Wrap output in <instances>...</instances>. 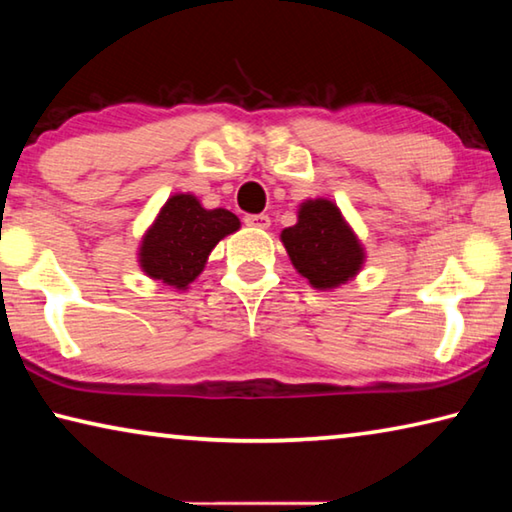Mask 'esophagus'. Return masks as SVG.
<instances>
[{"label": "esophagus", "instance_id": "esophagus-1", "mask_svg": "<svg viewBox=\"0 0 512 512\" xmlns=\"http://www.w3.org/2000/svg\"><path fill=\"white\" fill-rule=\"evenodd\" d=\"M246 225L250 228H257V230H268V225H271V219H268V214H248L244 219Z\"/></svg>", "mask_w": 512, "mask_h": 512}]
</instances>
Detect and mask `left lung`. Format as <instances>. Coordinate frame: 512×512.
I'll return each mask as SVG.
<instances>
[{
	"label": "left lung",
	"instance_id": "1",
	"mask_svg": "<svg viewBox=\"0 0 512 512\" xmlns=\"http://www.w3.org/2000/svg\"><path fill=\"white\" fill-rule=\"evenodd\" d=\"M280 241L296 271L318 291L339 289L366 264L357 232L329 198H309L298 207V221L284 228Z\"/></svg>",
	"mask_w": 512,
	"mask_h": 512
}]
</instances>
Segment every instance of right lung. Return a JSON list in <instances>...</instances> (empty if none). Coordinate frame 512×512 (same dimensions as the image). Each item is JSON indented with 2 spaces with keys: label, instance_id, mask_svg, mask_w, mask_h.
Masks as SVG:
<instances>
[{
  "label": "right lung",
  "instance_id": "add662e5",
  "mask_svg": "<svg viewBox=\"0 0 512 512\" xmlns=\"http://www.w3.org/2000/svg\"><path fill=\"white\" fill-rule=\"evenodd\" d=\"M241 228L237 214L207 210L194 194H173L142 235L137 264L164 287L187 291L223 237Z\"/></svg>",
  "mask_w": 512,
  "mask_h": 512
}]
</instances>
